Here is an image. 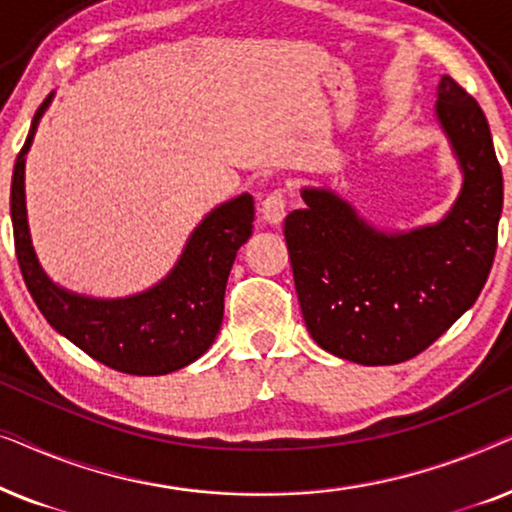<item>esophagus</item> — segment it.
Returning <instances> with one entry per match:
<instances>
[{
    "label": "esophagus",
    "instance_id": "esophagus-1",
    "mask_svg": "<svg viewBox=\"0 0 512 512\" xmlns=\"http://www.w3.org/2000/svg\"><path fill=\"white\" fill-rule=\"evenodd\" d=\"M261 214L263 219L272 223V226H279L286 216V191L284 188H275V191L268 193L261 202Z\"/></svg>",
    "mask_w": 512,
    "mask_h": 512
}]
</instances>
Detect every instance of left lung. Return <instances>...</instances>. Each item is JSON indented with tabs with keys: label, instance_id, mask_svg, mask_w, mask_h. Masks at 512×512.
Returning <instances> with one entry per match:
<instances>
[{
	"label": "left lung",
	"instance_id": "left-lung-1",
	"mask_svg": "<svg viewBox=\"0 0 512 512\" xmlns=\"http://www.w3.org/2000/svg\"><path fill=\"white\" fill-rule=\"evenodd\" d=\"M438 121L464 170L452 212L436 226L380 233L324 188L284 221L293 282L314 342L363 366L408 361L433 345L485 286L496 254L503 174L480 104L452 76Z\"/></svg>",
	"mask_w": 512,
	"mask_h": 512
}]
</instances>
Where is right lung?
I'll return each mask as SVG.
<instances>
[{
    "label": "right lung",
    "mask_w": 512,
    "mask_h": 512,
    "mask_svg": "<svg viewBox=\"0 0 512 512\" xmlns=\"http://www.w3.org/2000/svg\"><path fill=\"white\" fill-rule=\"evenodd\" d=\"M51 97L34 114L11 179L13 242L27 291L55 331L118 373L167 375L184 368L219 333L230 268L254 228V198L242 193L209 212L170 275L139 296L95 300L60 289L41 270L25 212V153Z\"/></svg>",
    "instance_id": "1"
}]
</instances>
